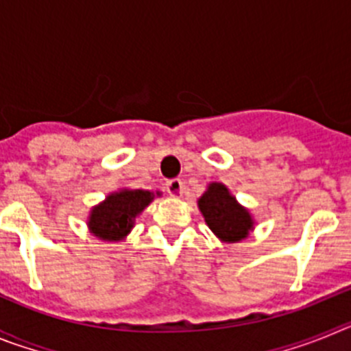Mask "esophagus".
I'll return each mask as SVG.
<instances>
[{
  "instance_id": "1",
  "label": "esophagus",
  "mask_w": 351,
  "mask_h": 351,
  "mask_svg": "<svg viewBox=\"0 0 351 351\" xmlns=\"http://www.w3.org/2000/svg\"><path fill=\"white\" fill-rule=\"evenodd\" d=\"M167 191H169L172 197H181L182 191H184V184H182L181 179H170L167 181Z\"/></svg>"
}]
</instances>
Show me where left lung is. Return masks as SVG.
<instances>
[{"label": "left lung", "instance_id": "8db88e82", "mask_svg": "<svg viewBox=\"0 0 351 351\" xmlns=\"http://www.w3.org/2000/svg\"><path fill=\"white\" fill-rule=\"evenodd\" d=\"M207 226L225 243H237L253 228V219L244 207L235 202L225 186L213 182L198 198Z\"/></svg>", "mask_w": 351, "mask_h": 351}]
</instances>
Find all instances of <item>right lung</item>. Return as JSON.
<instances>
[{
  "mask_svg": "<svg viewBox=\"0 0 351 351\" xmlns=\"http://www.w3.org/2000/svg\"><path fill=\"white\" fill-rule=\"evenodd\" d=\"M154 195L145 190H123L91 210L89 228L104 241H121L133 228V219L149 206Z\"/></svg>",
  "mask_w": 351,
  "mask_h": 351,
  "instance_id": "1",
  "label": "right lung"
}]
</instances>
